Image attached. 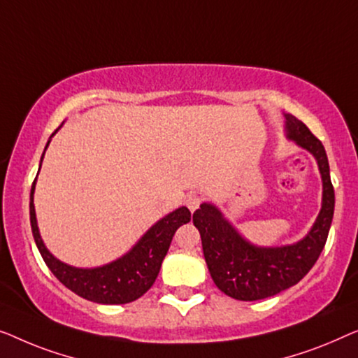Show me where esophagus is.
Masks as SVG:
<instances>
[{"label":"esophagus","mask_w":358,"mask_h":358,"mask_svg":"<svg viewBox=\"0 0 358 358\" xmlns=\"http://www.w3.org/2000/svg\"><path fill=\"white\" fill-rule=\"evenodd\" d=\"M199 204H201V198L198 194H189L188 199H186V206H188L191 213H194V210L199 208Z\"/></svg>","instance_id":"obj_1"}]
</instances>
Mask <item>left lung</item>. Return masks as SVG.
<instances>
[{
    "mask_svg": "<svg viewBox=\"0 0 358 358\" xmlns=\"http://www.w3.org/2000/svg\"><path fill=\"white\" fill-rule=\"evenodd\" d=\"M285 117L289 138L315 155L323 178V208L310 234L290 246L258 248L241 238L214 206L203 204L193 214L210 278L225 295L235 300L268 299L295 285L313 268L328 240L334 214L328 155L321 141L305 123L292 115Z\"/></svg>",
    "mask_w": 358,
    "mask_h": 358,
    "instance_id": "obj_1",
    "label": "left lung"
}]
</instances>
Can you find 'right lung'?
Returning a JSON list of instances; mask_svg holds the SVG:
<instances>
[{
	"label": "right lung",
	"instance_id": "right-lung-1",
	"mask_svg": "<svg viewBox=\"0 0 358 358\" xmlns=\"http://www.w3.org/2000/svg\"><path fill=\"white\" fill-rule=\"evenodd\" d=\"M35 180L32 189H30V225H32L34 240L45 264L48 266L55 278L63 285H66L69 290L85 300L97 301V303L123 305L143 296L157 279L160 266L170 248L175 231L191 220L188 208H180L169 214L167 217L159 220L123 258L95 269L71 268V266L53 258L40 238L34 208Z\"/></svg>",
	"mask_w": 358,
	"mask_h": 358
}]
</instances>
